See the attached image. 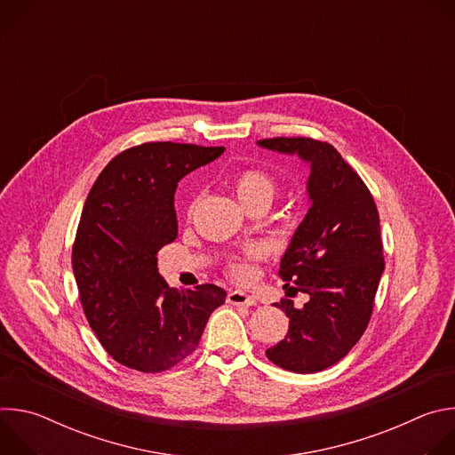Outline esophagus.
<instances>
[{
  "instance_id": "1",
  "label": "esophagus",
  "mask_w": 455,
  "mask_h": 455,
  "mask_svg": "<svg viewBox=\"0 0 455 455\" xmlns=\"http://www.w3.org/2000/svg\"><path fill=\"white\" fill-rule=\"evenodd\" d=\"M227 300H228L230 304H234V306H246V307L255 304V299H253L251 295H248V293H244V291H239V290L230 291L228 297H227Z\"/></svg>"
}]
</instances>
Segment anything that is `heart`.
Wrapping results in <instances>:
<instances>
[{"mask_svg": "<svg viewBox=\"0 0 455 455\" xmlns=\"http://www.w3.org/2000/svg\"><path fill=\"white\" fill-rule=\"evenodd\" d=\"M232 187L237 200L248 209L255 204L268 202L275 194V180L263 169L244 167L234 174ZM265 253L259 246H248L241 253H235L228 261V274L239 283H248L255 275L253 263L259 261Z\"/></svg>", "mask_w": 455, "mask_h": 455, "instance_id": "1", "label": "heart"}]
</instances>
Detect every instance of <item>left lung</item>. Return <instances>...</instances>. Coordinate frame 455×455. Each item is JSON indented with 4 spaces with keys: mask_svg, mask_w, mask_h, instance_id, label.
Listing matches in <instances>:
<instances>
[{
    "mask_svg": "<svg viewBox=\"0 0 455 455\" xmlns=\"http://www.w3.org/2000/svg\"><path fill=\"white\" fill-rule=\"evenodd\" d=\"M257 144L299 155L311 165V207L279 270L284 288L291 283L290 290L307 293L309 300L300 309L290 299L277 302L290 328L267 356L291 372H318L342 360L367 330L385 268L378 209L363 180L331 144L306 137Z\"/></svg>",
    "mask_w": 455,
    "mask_h": 455,
    "instance_id": "8db88e82",
    "label": "left lung"
}]
</instances>
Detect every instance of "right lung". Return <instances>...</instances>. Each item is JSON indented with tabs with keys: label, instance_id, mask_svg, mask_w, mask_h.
Segmentation results:
<instances>
[{
	"label": "right lung",
	"instance_id": "1",
	"mask_svg": "<svg viewBox=\"0 0 455 455\" xmlns=\"http://www.w3.org/2000/svg\"><path fill=\"white\" fill-rule=\"evenodd\" d=\"M225 148L148 142L116 155L95 180L76 234L72 267L90 328L108 355L162 372L196 351L225 290L171 288L158 251L178 235V181Z\"/></svg>",
	"mask_w": 455,
	"mask_h": 455
}]
</instances>
